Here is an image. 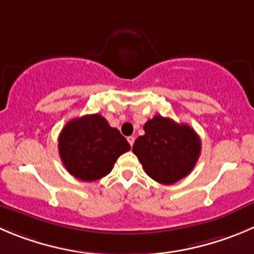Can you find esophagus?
<instances>
[{"label": "esophagus", "instance_id": "34e87169", "mask_svg": "<svg viewBox=\"0 0 254 254\" xmlns=\"http://www.w3.org/2000/svg\"><path fill=\"white\" fill-rule=\"evenodd\" d=\"M134 137L133 136H129V137H127V141H128V143L131 144V146H133V143H134Z\"/></svg>", "mask_w": 254, "mask_h": 254}]
</instances>
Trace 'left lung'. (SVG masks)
Wrapping results in <instances>:
<instances>
[{"instance_id": "1", "label": "left lung", "mask_w": 254, "mask_h": 254, "mask_svg": "<svg viewBox=\"0 0 254 254\" xmlns=\"http://www.w3.org/2000/svg\"><path fill=\"white\" fill-rule=\"evenodd\" d=\"M132 151L152 180L173 185L190 175L201 153V139L194 129L162 116L147 121Z\"/></svg>"}]
</instances>
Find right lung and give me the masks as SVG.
I'll list each match as a JSON object with an SVG mask.
<instances>
[{
	"instance_id": "right-lung-1",
	"label": "right lung",
	"mask_w": 254,
	"mask_h": 254,
	"mask_svg": "<svg viewBox=\"0 0 254 254\" xmlns=\"http://www.w3.org/2000/svg\"><path fill=\"white\" fill-rule=\"evenodd\" d=\"M131 146L105 117L86 115L66 123L59 137L62 163L73 177L86 182L100 180Z\"/></svg>"
}]
</instances>
